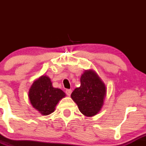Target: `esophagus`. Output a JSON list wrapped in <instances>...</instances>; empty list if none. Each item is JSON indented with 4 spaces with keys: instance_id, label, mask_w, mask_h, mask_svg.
<instances>
[{
    "instance_id": "34e87169",
    "label": "esophagus",
    "mask_w": 146,
    "mask_h": 146,
    "mask_svg": "<svg viewBox=\"0 0 146 146\" xmlns=\"http://www.w3.org/2000/svg\"><path fill=\"white\" fill-rule=\"evenodd\" d=\"M65 93H66V94L68 95V96H70L71 94L72 93V90L71 89H66V90H65Z\"/></svg>"
}]
</instances>
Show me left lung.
Instances as JSON below:
<instances>
[{"mask_svg":"<svg viewBox=\"0 0 146 146\" xmlns=\"http://www.w3.org/2000/svg\"><path fill=\"white\" fill-rule=\"evenodd\" d=\"M80 83V86L71 93V98L83 115L94 116L103 105L106 91L104 84L92 70L85 71L82 75Z\"/></svg>","mask_w":146,"mask_h":146,"instance_id":"left-lung-1","label":"left lung"}]
</instances>
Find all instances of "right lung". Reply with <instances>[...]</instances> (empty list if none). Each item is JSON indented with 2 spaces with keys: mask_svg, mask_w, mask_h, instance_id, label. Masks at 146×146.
Wrapping results in <instances>:
<instances>
[{
  "mask_svg": "<svg viewBox=\"0 0 146 146\" xmlns=\"http://www.w3.org/2000/svg\"><path fill=\"white\" fill-rule=\"evenodd\" d=\"M64 97L65 93L60 88H53L51 80L46 75L33 82L29 93L33 107L43 115L53 113L57 104Z\"/></svg>",
  "mask_w": 146,
  "mask_h": 146,
  "instance_id": "add662e5",
  "label": "right lung"
}]
</instances>
